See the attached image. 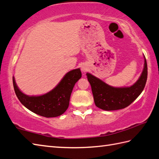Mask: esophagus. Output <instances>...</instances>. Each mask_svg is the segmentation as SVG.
I'll return each instance as SVG.
<instances>
[{
  "mask_svg": "<svg viewBox=\"0 0 159 159\" xmlns=\"http://www.w3.org/2000/svg\"><path fill=\"white\" fill-rule=\"evenodd\" d=\"M87 70H88V68L85 65H83V66H82V67H81V70H82V72L83 73H85L87 71Z\"/></svg>",
  "mask_w": 159,
  "mask_h": 159,
  "instance_id": "obj_1",
  "label": "esophagus"
}]
</instances>
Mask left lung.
I'll return each mask as SVG.
<instances>
[{"label":"left lung","mask_w":159,"mask_h":159,"mask_svg":"<svg viewBox=\"0 0 159 159\" xmlns=\"http://www.w3.org/2000/svg\"><path fill=\"white\" fill-rule=\"evenodd\" d=\"M87 76L98 108L107 111L123 109L129 106L145 87L148 76L146 60L144 56V67L142 75L137 82L130 87H113L90 73H87Z\"/></svg>","instance_id":"obj_1"}]
</instances>
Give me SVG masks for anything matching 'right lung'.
Returning <instances> with one entry per match:
<instances>
[{"label": "right lung", "mask_w": 159, "mask_h": 159, "mask_svg": "<svg viewBox=\"0 0 159 159\" xmlns=\"http://www.w3.org/2000/svg\"><path fill=\"white\" fill-rule=\"evenodd\" d=\"M81 76L79 68L72 70L66 74L53 89L39 96H29L22 93L17 86L14 76L13 83L18 99L25 108L40 116L50 118L60 116L66 111L74 86Z\"/></svg>", "instance_id": "right-lung-1"}]
</instances>
